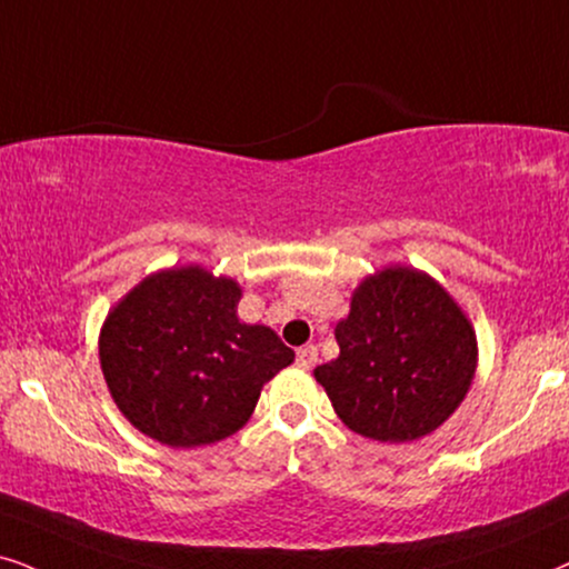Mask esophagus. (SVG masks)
<instances>
[{
  "label": "esophagus",
  "instance_id": "esophagus-1",
  "mask_svg": "<svg viewBox=\"0 0 569 569\" xmlns=\"http://www.w3.org/2000/svg\"><path fill=\"white\" fill-rule=\"evenodd\" d=\"M316 363H319V350H316V345H302V348H298V366L300 368L311 371Z\"/></svg>",
  "mask_w": 569,
  "mask_h": 569
}]
</instances>
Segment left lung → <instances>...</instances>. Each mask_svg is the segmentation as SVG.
Returning a JSON list of instances; mask_svg holds the SVG:
<instances>
[{"label":"left lung","mask_w":569,"mask_h":569,"mask_svg":"<svg viewBox=\"0 0 569 569\" xmlns=\"http://www.w3.org/2000/svg\"><path fill=\"white\" fill-rule=\"evenodd\" d=\"M339 358L316 368L342 423L376 441L439 429L468 395L476 335L457 302L416 269H383L337 323Z\"/></svg>","instance_id":"1"}]
</instances>
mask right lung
I'll list each match as a JSON object with an SVG mask.
<instances>
[{"label":"right lung","mask_w":569,"mask_h":569,"mask_svg":"<svg viewBox=\"0 0 569 569\" xmlns=\"http://www.w3.org/2000/svg\"><path fill=\"white\" fill-rule=\"evenodd\" d=\"M240 287L198 267L143 279L101 329L99 358L122 416L169 447H203L248 423L295 352L238 319Z\"/></svg>","instance_id":"add662e5"}]
</instances>
